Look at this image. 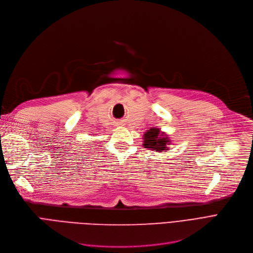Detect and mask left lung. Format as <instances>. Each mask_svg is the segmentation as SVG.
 I'll return each mask as SVG.
<instances>
[{
	"mask_svg": "<svg viewBox=\"0 0 253 253\" xmlns=\"http://www.w3.org/2000/svg\"><path fill=\"white\" fill-rule=\"evenodd\" d=\"M171 145L169 136L166 135L159 127H151L143 136V146L156 152H167Z\"/></svg>",
	"mask_w": 253,
	"mask_h": 253,
	"instance_id": "obj_1",
	"label": "left lung"
}]
</instances>
